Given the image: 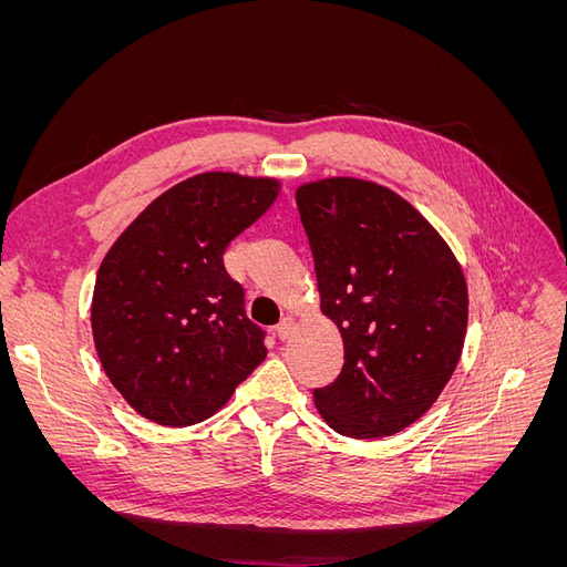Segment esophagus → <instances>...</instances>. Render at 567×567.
<instances>
[{"mask_svg":"<svg viewBox=\"0 0 567 567\" xmlns=\"http://www.w3.org/2000/svg\"><path fill=\"white\" fill-rule=\"evenodd\" d=\"M293 326H296V317L286 315V317L277 323V336H279L281 340H286L290 333H293Z\"/></svg>","mask_w":567,"mask_h":567,"instance_id":"obj_1","label":"esophagus"}]
</instances>
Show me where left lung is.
<instances>
[{"label":"left lung","mask_w":567,"mask_h":567,"mask_svg":"<svg viewBox=\"0 0 567 567\" xmlns=\"http://www.w3.org/2000/svg\"><path fill=\"white\" fill-rule=\"evenodd\" d=\"M310 238L321 312L346 342L338 379L315 390L336 433L404 431L440 398L458 364L468 290L450 246L385 186L336 177L296 194Z\"/></svg>","instance_id":"left-lung-1"}]
</instances>
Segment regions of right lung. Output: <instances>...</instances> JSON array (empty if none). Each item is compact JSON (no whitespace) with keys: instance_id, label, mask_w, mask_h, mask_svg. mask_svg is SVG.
Segmentation results:
<instances>
[{"instance_id":"right-lung-1","label":"right lung","mask_w":567,"mask_h":567,"mask_svg":"<svg viewBox=\"0 0 567 567\" xmlns=\"http://www.w3.org/2000/svg\"><path fill=\"white\" fill-rule=\"evenodd\" d=\"M279 182L205 173L153 200L96 274L92 331L115 390L161 425L213 416L262 362L267 331L246 317L221 255Z\"/></svg>"}]
</instances>
